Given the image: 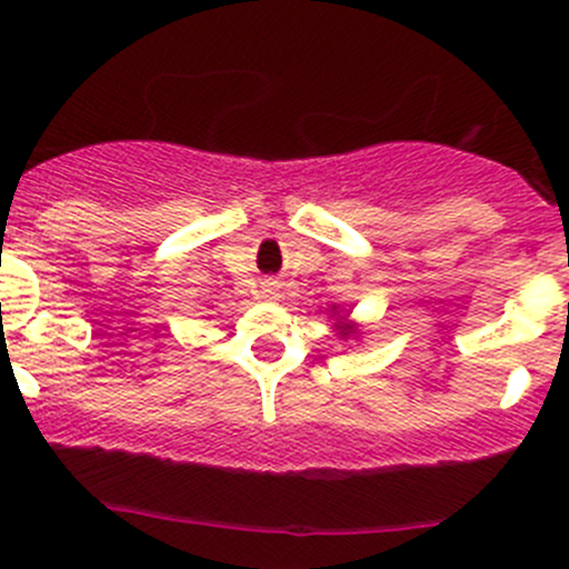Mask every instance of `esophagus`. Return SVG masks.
I'll return each instance as SVG.
<instances>
[{
	"instance_id": "1",
	"label": "esophagus",
	"mask_w": 569,
	"mask_h": 569,
	"mask_svg": "<svg viewBox=\"0 0 569 569\" xmlns=\"http://www.w3.org/2000/svg\"><path fill=\"white\" fill-rule=\"evenodd\" d=\"M258 297H261V300H267V302L280 300V283H278V280H263V283L258 286Z\"/></svg>"
}]
</instances>
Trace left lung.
<instances>
[{"instance_id":"left-lung-1","label":"left lung","mask_w":569,"mask_h":569,"mask_svg":"<svg viewBox=\"0 0 569 569\" xmlns=\"http://www.w3.org/2000/svg\"><path fill=\"white\" fill-rule=\"evenodd\" d=\"M336 330L341 332L343 338H349V336H355V332H358V330H355V325H343V321H341V325H336Z\"/></svg>"}]
</instances>
